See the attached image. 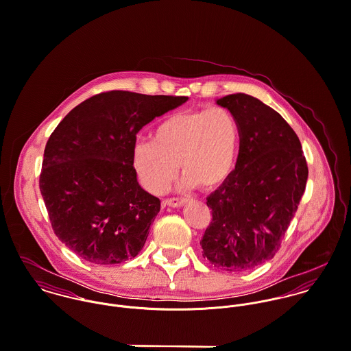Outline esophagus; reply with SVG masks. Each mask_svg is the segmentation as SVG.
Returning <instances> with one entry per match:
<instances>
[{"instance_id":"obj_1","label":"esophagus","mask_w":351,"mask_h":351,"mask_svg":"<svg viewBox=\"0 0 351 351\" xmlns=\"http://www.w3.org/2000/svg\"><path fill=\"white\" fill-rule=\"evenodd\" d=\"M185 204H186L185 199H167L163 201V205H169L173 208H180V206H184Z\"/></svg>"}]
</instances>
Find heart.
<instances>
[{
    "instance_id": "1",
    "label": "heart",
    "mask_w": 351,
    "mask_h": 351,
    "mask_svg": "<svg viewBox=\"0 0 351 351\" xmlns=\"http://www.w3.org/2000/svg\"><path fill=\"white\" fill-rule=\"evenodd\" d=\"M239 143L234 114L220 106L177 112L152 132V142L134 147L132 162L143 186L162 193L178 171L181 185L213 188L232 171Z\"/></svg>"
}]
</instances>
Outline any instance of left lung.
Listing matches in <instances>:
<instances>
[{"label":"left lung","instance_id":"left-lung-1","mask_svg":"<svg viewBox=\"0 0 351 351\" xmlns=\"http://www.w3.org/2000/svg\"><path fill=\"white\" fill-rule=\"evenodd\" d=\"M239 127L235 170L206 199L212 221L201 252L227 271L271 259L305 191L308 167L301 143L282 116L262 101L237 93L216 100Z\"/></svg>","mask_w":351,"mask_h":351}]
</instances>
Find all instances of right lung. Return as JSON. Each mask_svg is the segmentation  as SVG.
<instances>
[{
    "instance_id": "add662e5",
    "label": "right lung",
    "mask_w": 351,
    "mask_h": 351,
    "mask_svg": "<svg viewBox=\"0 0 351 351\" xmlns=\"http://www.w3.org/2000/svg\"><path fill=\"white\" fill-rule=\"evenodd\" d=\"M188 97L112 90L77 105L45 149L40 192L62 243L97 265L136 256L160 200L138 182L136 134Z\"/></svg>"
}]
</instances>
